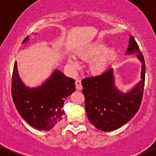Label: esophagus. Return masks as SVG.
Instances as JSON below:
<instances>
[{
    "mask_svg": "<svg viewBox=\"0 0 156 156\" xmlns=\"http://www.w3.org/2000/svg\"><path fill=\"white\" fill-rule=\"evenodd\" d=\"M75 86H76V89L78 90H81L83 88L82 85H81V81L80 80H76V81H75Z\"/></svg>",
    "mask_w": 156,
    "mask_h": 156,
    "instance_id": "1",
    "label": "esophagus"
}]
</instances>
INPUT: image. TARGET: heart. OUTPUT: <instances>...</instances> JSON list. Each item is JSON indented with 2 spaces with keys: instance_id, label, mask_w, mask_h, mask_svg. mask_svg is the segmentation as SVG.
I'll list each match as a JSON object with an SVG mask.
<instances>
[{
  "instance_id": "obj_1",
  "label": "heart",
  "mask_w": 156,
  "mask_h": 156,
  "mask_svg": "<svg viewBox=\"0 0 156 156\" xmlns=\"http://www.w3.org/2000/svg\"><path fill=\"white\" fill-rule=\"evenodd\" d=\"M78 56L82 59L90 61L89 71L94 75H101L107 70L110 62L115 56V50L112 48L106 49L103 43H94L84 50L78 52ZM68 62L73 68L78 66V61L73 55H69Z\"/></svg>"
}]
</instances>
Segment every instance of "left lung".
I'll return each instance as SVG.
<instances>
[{
	"label": "left lung",
	"mask_w": 156,
	"mask_h": 156,
	"mask_svg": "<svg viewBox=\"0 0 156 156\" xmlns=\"http://www.w3.org/2000/svg\"><path fill=\"white\" fill-rule=\"evenodd\" d=\"M127 55L136 54L141 62L140 81L123 93L117 87L114 71L109 68L104 73L82 80L85 97V110L93 125L102 131H112L128 122L140 106L145 83L146 65L134 37L130 35Z\"/></svg>",
	"instance_id": "1"
}]
</instances>
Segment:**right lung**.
I'll list each match as a JSON object with an SVG mask.
<instances>
[{
	"label": "right lung",
	"instance_id": "add662e5",
	"mask_svg": "<svg viewBox=\"0 0 156 156\" xmlns=\"http://www.w3.org/2000/svg\"><path fill=\"white\" fill-rule=\"evenodd\" d=\"M29 40V36L22 44ZM75 90V80L55 69L48 79L34 87L26 86L20 78L15 62L12 77V97L20 115L31 126L50 130L62 119L66 99Z\"/></svg>",
	"mask_w": 156,
	"mask_h": 156
}]
</instances>
